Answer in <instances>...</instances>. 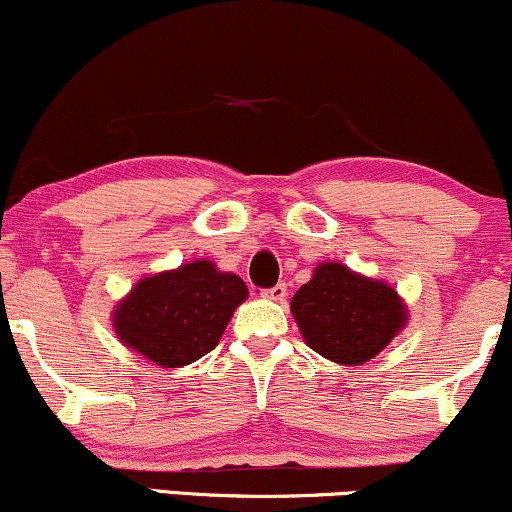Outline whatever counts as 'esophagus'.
Returning a JSON list of instances; mask_svg holds the SVG:
<instances>
[{"label": "esophagus", "instance_id": "34e87169", "mask_svg": "<svg viewBox=\"0 0 512 512\" xmlns=\"http://www.w3.org/2000/svg\"><path fill=\"white\" fill-rule=\"evenodd\" d=\"M264 298H267V301H276V303H281L286 298V284H276L274 289H267L262 293Z\"/></svg>", "mask_w": 512, "mask_h": 512}]
</instances>
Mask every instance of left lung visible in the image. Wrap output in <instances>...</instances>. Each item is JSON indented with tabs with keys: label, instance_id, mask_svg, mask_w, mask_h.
I'll list each match as a JSON object with an SVG mask.
<instances>
[{
	"label": "left lung",
	"instance_id": "8db88e82",
	"mask_svg": "<svg viewBox=\"0 0 512 512\" xmlns=\"http://www.w3.org/2000/svg\"><path fill=\"white\" fill-rule=\"evenodd\" d=\"M291 315L303 342L342 366H363L407 327L409 310L395 286L342 262H320L296 291Z\"/></svg>",
	"mask_w": 512,
	"mask_h": 512
}]
</instances>
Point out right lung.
<instances>
[{
  "mask_svg": "<svg viewBox=\"0 0 512 512\" xmlns=\"http://www.w3.org/2000/svg\"><path fill=\"white\" fill-rule=\"evenodd\" d=\"M248 286L211 260L142 276L115 303L110 320L122 346L161 368H182L221 342Z\"/></svg>",
  "mask_w": 512,
  "mask_h": 512,
  "instance_id": "1",
  "label": "right lung"
}]
</instances>
